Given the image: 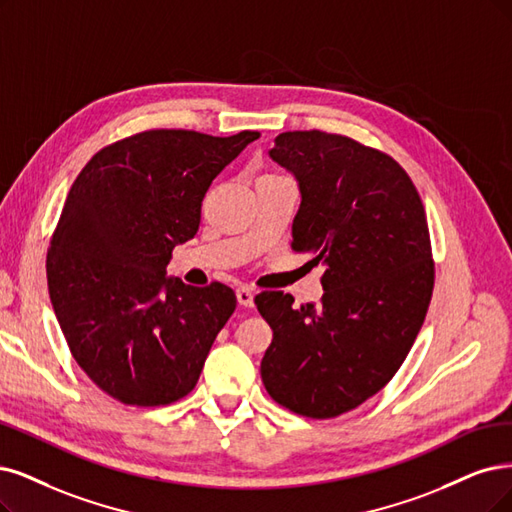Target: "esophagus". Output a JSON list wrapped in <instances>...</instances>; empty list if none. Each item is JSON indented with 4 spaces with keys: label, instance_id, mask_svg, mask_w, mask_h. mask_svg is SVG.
Returning <instances> with one entry per match:
<instances>
[{
    "label": "esophagus",
    "instance_id": "obj_1",
    "mask_svg": "<svg viewBox=\"0 0 512 512\" xmlns=\"http://www.w3.org/2000/svg\"><path fill=\"white\" fill-rule=\"evenodd\" d=\"M236 299H238V304H240V306H244V308H253L255 293H253V289H251V287H240V289L236 291Z\"/></svg>",
    "mask_w": 512,
    "mask_h": 512
}]
</instances>
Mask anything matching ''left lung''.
I'll use <instances>...</instances> for the list:
<instances>
[{
  "mask_svg": "<svg viewBox=\"0 0 512 512\" xmlns=\"http://www.w3.org/2000/svg\"><path fill=\"white\" fill-rule=\"evenodd\" d=\"M270 158L295 175L293 249L325 274L320 304L255 297L274 339L261 361L272 399L314 420L380 392L407 358L428 312L434 263L418 189L384 151L323 130L282 132Z\"/></svg>",
  "mask_w": 512,
  "mask_h": 512,
  "instance_id": "left-lung-1",
  "label": "left lung"
}]
</instances>
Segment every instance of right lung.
I'll return each instance as SVG.
<instances>
[{
  "mask_svg": "<svg viewBox=\"0 0 512 512\" xmlns=\"http://www.w3.org/2000/svg\"><path fill=\"white\" fill-rule=\"evenodd\" d=\"M255 139L145 130L103 147L73 181L48 291L75 363L116 401L158 407L194 390L236 295L221 282L189 287L166 266L196 236L213 179Z\"/></svg>",
  "mask_w": 512,
  "mask_h": 512,
  "instance_id": "obj_1",
  "label": "right lung"
}]
</instances>
